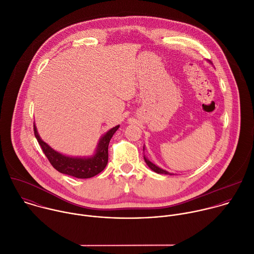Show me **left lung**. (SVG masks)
<instances>
[{"label": "left lung", "mask_w": 254, "mask_h": 254, "mask_svg": "<svg viewBox=\"0 0 254 254\" xmlns=\"http://www.w3.org/2000/svg\"><path fill=\"white\" fill-rule=\"evenodd\" d=\"M142 150H144V146H143V149H142ZM143 159H144V162H146V164L148 165V167H149L152 171H154L155 173H157V174H163V175H173V174L169 173L168 171L163 170V169H161L160 167H158V166H156L155 164H153L146 156H143Z\"/></svg>", "instance_id": "1"}]
</instances>
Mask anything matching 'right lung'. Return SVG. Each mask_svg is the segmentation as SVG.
Here are the masks:
<instances>
[{"mask_svg": "<svg viewBox=\"0 0 254 254\" xmlns=\"http://www.w3.org/2000/svg\"><path fill=\"white\" fill-rule=\"evenodd\" d=\"M117 126L107 130L98 140L93 155L89 157H72L63 155L52 149L39 135L37 127L34 124V133L37 138L43 153L49 160L50 164L58 172L75 177L78 179H88L99 174L107 165L108 161V143L115 132L119 129Z\"/></svg>", "mask_w": 254, "mask_h": 254, "instance_id": "right-lung-1", "label": "right lung"}]
</instances>
